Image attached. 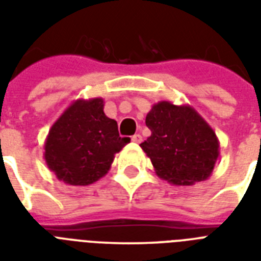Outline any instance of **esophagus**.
Wrapping results in <instances>:
<instances>
[{
	"label": "esophagus",
	"instance_id": "obj_1",
	"mask_svg": "<svg viewBox=\"0 0 261 261\" xmlns=\"http://www.w3.org/2000/svg\"><path fill=\"white\" fill-rule=\"evenodd\" d=\"M131 141H133V142H135V143H141V142H142V135H141V134L133 135V137H131Z\"/></svg>",
	"mask_w": 261,
	"mask_h": 261
}]
</instances>
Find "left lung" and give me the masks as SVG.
<instances>
[{"instance_id": "8db88e82", "label": "left lung", "mask_w": 261, "mask_h": 261, "mask_svg": "<svg viewBox=\"0 0 261 261\" xmlns=\"http://www.w3.org/2000/svg\"><path fill=\"white\" fill-rule=\"evenodd\" d=\"M146 126L151 135L139 146L160 178L192 186L210 177L219 159V141L195 108L159 101L146 115Z\"/></svg>"}]
</instances>
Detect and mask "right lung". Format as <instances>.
Segmentation results:
<instances>
[{
  "label": "right lung",
  "instance_id": "obj_1",
  "mask_svg": "<svg viewBox=\"0 0 261 261\" xmlns=\"http://www.w3.org/2000/svg\"><path fill=\"white\" fill-rule=\"evenodd\" d=\"M128 142L119 137L116 120L104 114L101 97L79 98L51 126L43 155L58 180L89 186L108 173L115 154Z\"/></svg>",
  "mask_w": 261,
  "mask_h": 261
}]
</instances>
